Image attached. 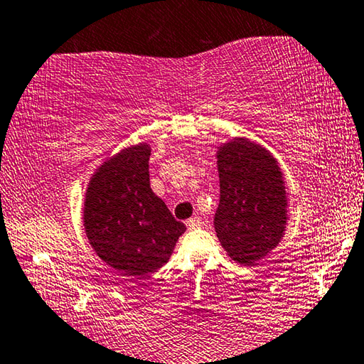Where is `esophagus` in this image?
<instances>
[{
	"mask_svg": "<svg viewBox=\"0 0 364 364\" xmlns=\"http://www.w3.org/2000/svg\"><path fill=\"white\" fill-rule=\"evenodd\" d=\"M186 225H187L188 229H197V228H200L201 225H203V221H201L200 216H192V218H190V220H187Z\"/></svg>",
	"mask_w": 364,
	"mask_h": 364,
	"instance_id": "34e87169",
	"label": "esophagus"
}]
</instances>
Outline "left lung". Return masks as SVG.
I'll return each mask as SVG.
<instances>
[{
  "label": "left lung",
  "instance_id": "obj_1",
  "mask_svg": "<svg viewBox=\"0 0 364 364\" xmlns=\"http://www.w3.org/2000/svg\"><path fill=\"white\" fill-rule=\"evenodd\" d=\"M220 205L216 236L234 262L255 265L275 249L287 228V190L278 161L245 138L225 143L216 154Z\"/></svg>",
  "mask_w": 364,
  "mask_h": 364
}]
</instances>
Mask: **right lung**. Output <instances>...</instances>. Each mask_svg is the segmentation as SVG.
<instances>
[{"label":"right lung","mask_w":364,"mask_h":364,"mask_svg":"<svg viewBox=\"0 0 364 364\" xmlns=\"http://www.w3.org/2000/svg\"><path fill=\"white\" fill-rule=\"evenodd\" d=\"M148 144L130 146L99 167L85 200V229L105 264L127 277L163 267L186 231L149 186Z\"/></svg>","instance_id":"1"}]
</instances>
